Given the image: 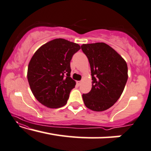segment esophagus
<instances>
[{
    "mask_svg": "<svg viewBox=\"0 0 151 151\" xmlns=\"http://www.w3.org/2000/svg\"><path fill=\"white\" fill-rule=\"evenodd\" d=\"M81 83H82V81H78L76 82V84H77L78 85H80L81 84Z\"/></svg>",
    "mask_w": 151,
    "mask_h": 151,
    "instance_id": "obj_1",
    "label": "esophagus"
}]
</instances>
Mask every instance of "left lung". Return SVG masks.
<instances>
[{"label":"left lung","mask_w":151,"mask_h":151,"mask_svg":"<svg viewBox=\"0 0 151 151\" xmlns=\"http://www.w3.org/2000/svg\"><path fill=\"white\" fill-rule=\"evenodd\" d=\"M82 51L88 58L91 68L92 87L83 94L85 105L93 111H104L119 100L127 83L125 60L104 42L83 44Z\"/></svg>","instance_id":"8db88e82"}]
</instances>
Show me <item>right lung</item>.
Returning a JSON list of instances; mask_svg holds the SVG:
<instances>
[{
	"mask_svg": "<svg viewBox=\"0 0 151 151\" xmlns=\"http://www.w3.org/2000/svg\"><path fill=\"white\" fill-rule=\"evenodd\" d=\"M78 44L55 39L42 45L29 62L27 77L33 95L45 106L58 109L66 104L76 85L70 77V60Z\"/></svg>",
	"mask_w": 151,
	"mask_h": 151,
	"instance_id": "obj_1",
	"label": "right lung"
}]
</instances>
